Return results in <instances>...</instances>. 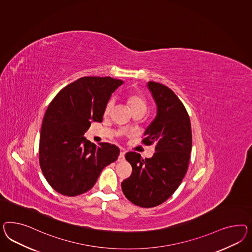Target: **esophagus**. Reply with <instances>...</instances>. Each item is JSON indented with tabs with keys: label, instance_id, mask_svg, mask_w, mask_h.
I'll return each mask as SVG.
<instances>
[{
	"label": "esophagus",
	"instance_id": "obj_1",
	"mask_svg": "<svg viewBox=\"0 0 252 252\" xmlns=\"http://www.w3.org/2000/svg\"><path fill=\"white\" fill-rule=\"evenodd\" d=\"M125 154H126V151L124 150H121L120 155L118 157V161H123V160H125Z\"/></svg>",
	"mask_w": 252,
	"mask_h": 252
}]
</instances>
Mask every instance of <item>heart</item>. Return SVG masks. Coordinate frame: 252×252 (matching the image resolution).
Wrapping results in <instances>:
<instances>
[{
	"mask_svg": "<svg viewBox=\"0 0 252 252\" xmlns=\"http://www.w3.org/2000/svg\"><path fill=\"white\" fill-rule=\"evenodd\" d=\"M127 102L129 105L131 111L133 112V114L137 113V112H143L145 113L147 107H148V102L145 98V96L141 94H132L128 96L127 98ZM116 103L115 98H111L109 100L108 102L106 103L105 110H104V114L109 115L112 111V109L114 108Z\"/></svg>",
	"mask_w": 252,
	"mask_h": 252,
	"instance_id": "heart-1",
	"label": "heart"
}]
</instances>
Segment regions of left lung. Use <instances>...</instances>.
<instances>
[{"instance_id": "left-lung-1", "label": "left lung", "mask_w": 252, "mask_h": 252, "mask_svg": "<svg viewBox=\"0 0 252 252\" xmlns=\"http://www.w3.org/2000/svg\"><path fill=\"white\" fill-rule=\"evenodd\" d=\"M148 88L156 102L157 115L142 142L155 145V153L143 159L136 152H127L126 159L132 166V174L121 184L126 197L143 208L162 204L177 190L191 151L190 117L183 102L161 83L149 82Z\"/></svg>"}]
</instances>
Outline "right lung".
Wrapping results in <instances>:
<instances>
[{"mask_svg":"<svg viewBox=\"0 0 252 252\" xmlns=\"http://www.w3.org/2000/svg\"><path fill=\"white\" fill-rule=\"evenodd\" d=\"M123 82L82 77L49 103L41 126L39 164L49 185L62 195L76 196L92 189L102 169L119 156L115 145H95L83 136L93 121L102 122L106 103Z\"/></svg>","mask_w":252,"mask_h":252,"instance_id":"right-lung-1","label":"right lung"}]
</instances>
